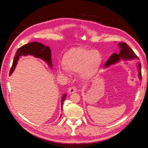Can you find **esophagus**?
I'll list each match as a JSON object with an SVG mask.
<instances>
[{
    "instance_id": "esophagus-1",
    "label": "esophagus",
    "mask_w": 148,
    "mask_h": 148,
    "mask_svg": "<svg viewBox=\"0 0 148 148\" xmlns=\"http://www.w3.org/2000/svg\"><path fill=\"white\" fill-rule=\"evenodd\" d=\"M77 92V89H76L75 87H70L69 88V90H68V92L69 94H73Z\"/></svg>"
}]
</instances>
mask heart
<instances>
[{"label":"heart","instance_id":"b5f03b06","mask_svg":"<svg viewBox=\"0 0 148 148\" xmlns=\"http://www.w3.org/2000/svg\"><path fill=\"white\" fill-rule=\"evenodd\" d=\"M63 66L59 67L61 74L79 73L83 79L89 80L97 75L102 64V56L97 51L82 47L71 48L62 57Z\"/></svg>","mask_w":148,"mask_h":148}]
</instances>
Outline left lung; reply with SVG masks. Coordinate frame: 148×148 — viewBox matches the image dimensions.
<instances>
[{
	"mask_svg": "<svg viewBox=\"0 0 148 148\" xmlns=\"http://www.w3.org/2000/svg\"><path fill=\"white\" fill-rule=\"evenodd\" d=\"M118 46L120 49V52L118 53H114L111 55L109 59L107 60L105 64V67L109 66L111 65H114L117 64V62H120L121 60L127 61L132 60L133 59H138V57L133 52L132 49L130 47L128 44L125 42H119ZM138 69V77L140 80L141 79V66L140 62L137 64Z\"/></svg>",
	"mask_w": 148,
	"mask_h": 148,
	"instance_id": "8db88e82",
	"label": "left lung"
}]
</instances>
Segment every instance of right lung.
Masks as SVG:
<instances>
[{
	"label": "right lung",
	"instance_id": "right-lung-1",
	"mask_svg": "<svg viewBox=\"0 0 148 148\" xmlns=\"http://www.w3.org/2000/svg\"><path fill=\"white\" fill-rule=\"evenodd\" d=\"M28 55L33 56L36 58H39V59L46 62L51 68H52L51 61V51L50 47L49 46H44V44L38 42H32L26 44L18 49L16 55L14 59H13L12 66L10 71V75H11L13 71H14L20 57L21 56H26ZM66 94H64L61 97L62 110V106H63L64 101L66 98Z\"/></svg>",
	"mask_w": 148,
	"mask_h": 148
}]
</instances>
